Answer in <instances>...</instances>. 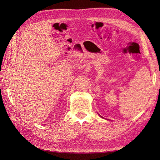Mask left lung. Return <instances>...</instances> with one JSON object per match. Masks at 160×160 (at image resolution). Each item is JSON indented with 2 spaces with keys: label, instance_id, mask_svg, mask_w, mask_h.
I'll return each instance as SVG.
<instances>
[{
  "label": "left lung",
  "instance_id": "1",
  "mask_svg": "<svg viewBox=\"0 0 160 160\" xmlns=\"http://www.w3.org/2000/svg\"><path fill=\"white\" fill-rule=\"evenodd\" d=\"M100 117H102V116H100Z\"/></svg>",
  "mask_w": 160,
  "mask_h": 160
}]
</instances>
